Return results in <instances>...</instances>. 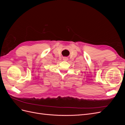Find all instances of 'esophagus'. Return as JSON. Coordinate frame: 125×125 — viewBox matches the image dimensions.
Masks as SVG:
<instances>
[{"label": "esophagus", "mask_w": 125, "mask_h": 125, "mask_svg": "<svg viewBox=\"0 0 125 125\" xmlns=\"http://www.w3.org/2000/svg\"><path fill=\"white\" fill-rule=\"evenodd\" d=\"M68 59V58L67 57H63V60H64V61H67Z\"/></svg>", "instance_id": "esophagus-1"}]
</instances>
